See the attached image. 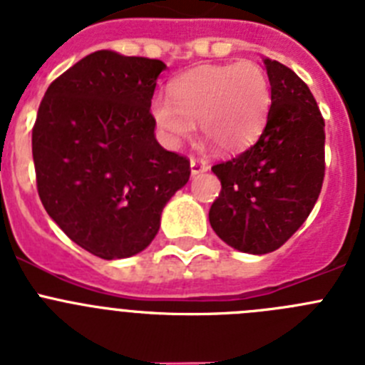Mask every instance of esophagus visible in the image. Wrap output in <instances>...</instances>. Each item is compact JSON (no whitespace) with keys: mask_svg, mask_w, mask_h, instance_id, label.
<instances>
[{"mask_svg":"<svg viewBox=\"0 0 365 365\" xmlns=\"http://www.w3.org/2000/svg\"><path fill=\"white\" fill-rule=\"evenodd\" d=\"M190 166H192L193 175L205 173L206 170H208V163H206L205 159H195V157H192V159H190Z\"/></svg>","mask_w":365,"mask_h":365,"instance_id":"1","label":"esophagus"}]
</instances>
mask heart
Here are the masks:
<instances>
[{
	"label": "heart",
	"mask_w": 365,
	"mask_h": 365,
	"mask_svg": "<svg viewBox=\"0 0 365 365\" xmlns=\"http://www.w3.org/2000/svg\"><path fill=\"white\" fill-rule=\"evenodd\" d=\"M172 100L155 98V122L173 144L190 138L195 124L221 151H240L252 144L269 117L270 82L252 60L193 69L173 80Z\"/></svg>",
	"instance_id": "obj_1"
}]
</instances>
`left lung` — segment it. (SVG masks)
Listing matches in <instances>:
<instances>
[{
  "mask_svg": "<svg viewBox=\"0 0 365 365\" xmlns=\"http://www.w3.org/2000/svg\"><path fill=\"white\" fill-rule=\"evenodd\" d=\"M270 82L267 125L256 144L212 166L221 180L210 225L230 247L269 254L309 217L325 175V122L307 83L263 58Z\"/></svg>",
  "mask_w": 365,
  "mask_h": 365,
  "instance_id": "8db88e82",
  "label": "left lung"
}]
</instances>
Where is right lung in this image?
I'll list each match as a JSON object with an SVG mask.
<instances>
[{
	"mask_svg": "<svg viewBox=\"0 0 365 365\" xmlns=\"http://www.w3.org/2000/svg\"><path fill=\"white\" fill-rule=\"evenodd\" d=\"M160 60L96 51L53 80L32 128L41 205L69 240L102 259L138 254L188 182L190 159L155 138Z\"/></svg>",
	"mask_w": 365,
	"mask_h": 365,
	"instance_id": "1",
	"label": "right lung"
}]
</instances>
